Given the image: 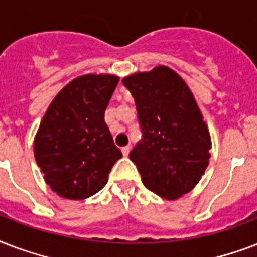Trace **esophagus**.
<instances>
[{
    "instance_id": "1",
    "label": "esophagus",
    "mask_w": 257,
    "mask_h": 257,
    "mask_svg": "<svg viewBox=\"0 0 257 257\" xmlns=\"http://www.w3.org/2000/svg\"><path fill=\"white\" fill-rule=\"evenodd\" d=\"M122 153H123V156H124V157L128 156V153H130V146L122 147Z\"/></svg>"
}]
</instances>
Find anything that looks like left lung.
Masks as SVG:
<instances>
[{
    "label": "left lung",
    "instance_id": "1",
    "mask_svg": "<svg viewBox=\"0 0 257 257\" xmlns=\"http://www.w3.org/2000/svg\"><path fill=\"white\" fill-rule=\"evenodd\" d=\"M134 97L142 139L130 151L143 185L176 200L204 176L210 137L190 89L173 69L160 65L122 80Z\"/></svg>",
    "mask_w": 257,
    "mask_h": 257
}]
</instances>
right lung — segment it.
Masks as SVG:
<instances>
[{"label": "right lung", "instance_id": "obj_1", "mask_svg": "<svg viewBox=\"0 0 257 257\" xmlns=\"http://www.w3.org/2000/svg\"><path fill=\"white\" fill-rule=\"evenodd\" d=\"M119 83L111 75H84L61 89L40 123L36 162L53 192L69 200L93 196L122 158L104 112Z\"/></svg>", "mask_w": 257, "mask_h": 257}]
</instances>
